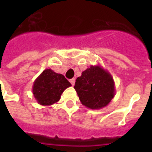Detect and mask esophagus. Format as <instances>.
Masks as SVG:
<instances>
[{"label":"esophagus","mask_w":152,"mask_h":152,"mask_svg":"<svg viewBox=\"0 0 152 152\" xmlns=\"http://www.w3.org/2000/svg\"><path fill=\"white\" fill-rule=\"evenodd\" d=\"M69 81H70V83H71L72 85H74V84H75V82H76V79L72 78V79H71V80H70Z\"/></svg>","instance_id":"1"}]
</instances>
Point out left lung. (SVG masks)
Here are the masks:
<instances>
[{
    "label": "left lung",
    "instance_id": "8db88e82",
    "mask_svg": "<svg viewBox=\"0 0 152 152\" xmlns=\"http://www.w3.org/2000/svg\"><path fill=\"white\" fill-rule=\"evenodd\" d=\"M74 88L83 106L99 110L107 106L115 95L113 78L101 65H91L76 79Z\"/></svg>",
    "mask_w": 152,
    "mask_h": 152
}]
</instances>
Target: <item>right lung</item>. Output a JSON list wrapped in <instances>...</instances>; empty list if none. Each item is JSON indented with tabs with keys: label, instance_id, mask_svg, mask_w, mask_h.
<instances>
[{
	"label": "right lung",
	"instance_id": "1",
	"mask_svg": "<svg viewBox=\"0 0 152 152\" xmlns=\"http://www.w3.org/2000/svg\"><path fill=\"white\" fill-rule=\"evenodd\" d=\"M71 86L62 74L47 69L34 80L32 92L38 103L42 106H50L59 101L64 91Z\"/></svg>",
	"mask_w": 152,
	"mask_h": 152
}]
</instances>
